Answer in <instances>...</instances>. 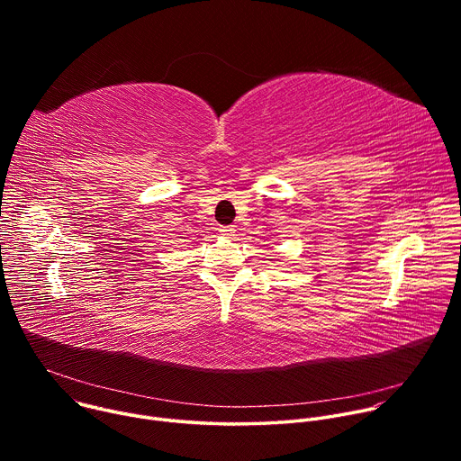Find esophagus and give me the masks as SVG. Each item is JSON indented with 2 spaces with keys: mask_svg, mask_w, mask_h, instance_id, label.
<instances>
[{
  "mask_svg": "<svg viewBox=\"0 0 461 461\" xmlns=\"http://www.w3.org/2000/svg\"><path fill=\"white\" fill-rule=\"evenodd\" d=\"M221 233L226 237V239H231L235 235V228L233 226H222L221 228Z\"/></svg>",
  "mask_w": 461,
  "mask_h": 461,
  "instance_id": "esophagus-1",
  "label": "esophagus"
}]
</instances>
